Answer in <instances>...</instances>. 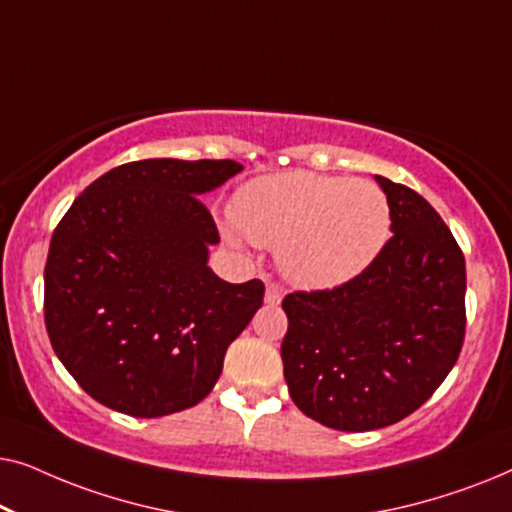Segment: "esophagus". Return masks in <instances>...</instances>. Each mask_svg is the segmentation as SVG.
Wrapping results in <instances>:
<instances>
[{
  "mask_svg": "<svg viewBox=\"0 0 512 512\" xmlns=\"http://www.w3.org/2000/svg\"><path fill=\"white\" fill-rule=\"evenodd\" d=\"M284 298V289L279 284H268V289H265V303L268 305H279Z\"/></svg>",
  "mask_w": 512,
  "mask_h": 512,
  "instance_id": "obj_1",
  "label": "esophagus"
}]
</instances>
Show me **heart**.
<instances>
[{
	"instance_id": "heart-1",
	"label": "heart",
	"mask_w": 512,
	"mask_h": 512,
	"mask_svg": "<svg viewBox=\"0 0 512 512\" xmlns=\"http://www.w3.org/2000/svg\"><path fill=\"white\" fill-rule=\"evenodd\" d=\"M247 240L277 247L293 284L328 289L361 275L389 237L387 195L373 181L286 172L244 184L233 200Z\"/></svg>"
}]
</instances>
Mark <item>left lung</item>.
Segmentation results:
<instances>
[{
    "label": "left lung",
    "mask_w": 512,
    "mask_h": 512,
    "mask_svg": "<svg viewBox=\"0 0 512 512\" xmlns=\"http://www.w3.org/2000/svg\"><path fill=\"white\" fill-rule=\"evenodd\" d=\"M391 235L361 275L284 298V377L307 417L338 431L401 422L433 396L466 333V263L422 195L375 177Z\"/></svg>",
    "instance_id": "1"
}]
</instances>
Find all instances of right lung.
Masks as SVG:
<instances>
[{"mask_svg":"<svg viewBox=\"0 0 512 512\" xmlns=\"http://www.w3.org/2000/svg\"><path fill=\"white\" fill-rule=\"evenodd\" d=\"M235 160L149 158L95 179L51 237L44 319L53 352L88 396L132 417L193 408L263 305L261 279L207 265L219 230L198 195Z\"/></svg>","mask_w":512,"mask_h":512,"instance_id":"add662e5","label":"right lung"}]
</instances>
